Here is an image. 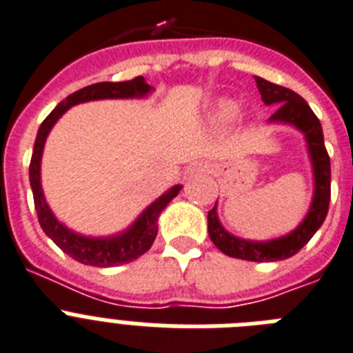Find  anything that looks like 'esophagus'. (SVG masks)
Instances as JSON below:
<instances>
[{
	"label": "esophagus",
	"instance_id": "esophagus-1",
	"mask_svg": "<svg viewBox=\"0 0 353 353\" xmlns=\"http://www.w3.org/2000/svg\"><path fill=\"white\" fill-rule=\"evenodd\" d=\"M208 168H210V165H208L206 161H196V163H192L190 167L186 168L185 176L186 177H194L196 174H199V172H208Z\"/></svg>",
	"mask_w": 353,
	"mask_h": 353
}]
</instances>
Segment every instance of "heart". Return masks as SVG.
<instances>
[{
  "label": "heart",
  "instance_id": "1",
  "mask_svg": "<svg viewBox=\"0 0 353 353\" xmlns=\"http://www.w3.org/2000/svg\"><path fill=\"white\" fill-rule=\"evenodd\" d=\"M234 112H236V105L230 101H223L217 108V116L221 117V119H228V117L234 116Z\"/></svg>",
  "mask_w": 353,
  "mask_h": 353
}]
</instances>
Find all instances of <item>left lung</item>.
<instances>
[{"label":"left lung","instance_id":"obj_1","mask_svg":"<svg viewBox=\"0 0 353 353\" xmlns=\"http://www.w3.org/2000/svg\"><path fill=\"white\" fill-rule=\"evenodd\" d=\"M256 83L265 105H279L277 110L270 116V121L290 123L305 132L312 165H314V177H316V192H314V201L308 210V216L292 234L279 237V239L257 243L230 236L217 219L216 206L208 212V236L225 256L265 263V261H281L296 256L297 252L310 241L312 236L319 230V226L325 223L328 205H330L332 174L330 156L325 147L323 127H321V121L317 119L314 110L308 107V103L290 88L266 81L263 77L256 76Z\"/></svg>","mask_w":353,"mask_h":353}]
</instances>
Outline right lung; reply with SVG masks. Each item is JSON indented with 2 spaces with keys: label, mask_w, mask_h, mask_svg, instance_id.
I'll return each mask as SVG.
<instances>
[{
  "label": "right lung",
  "mask_w": 353,
  "mask_h": 353,
  "mask_svg": "<svg viewBox=\"0 0 353 353\" xmlns=\"http://www.w3.org/2000/svg\"><path fill=\"white\" fill-rule=\"evenodd\" d=\"M152 87L145 81V77L137 76L130 81L119 83H94L88 87L70 94L67 99H63L56 108H54L41 127L37 130L36 143H34L32 159H30V168H28V177H30V186H32L34 206H36L37 219L41 225L43 232L47 234L65 254L79 261L83 265L90 266H117L130 263V261L141 257L145 252L150 250L152 243L157 236V217L163 212V208L179 194L183 186L177 185L174 188L163 194L157 201L152 203L141 216L137 217V221L123 232L119 236L114 237H85L79 236L76 232L68 230L67 226L57 221L54 214L48 208L45 196L41 190V177H39V167H41V154L45 141L54 123L65 114L70 107L77 103L92 101V99H117V97H141L147 96Z\"/></svg>",
  "instance_id": "1"
}]
</instances>
